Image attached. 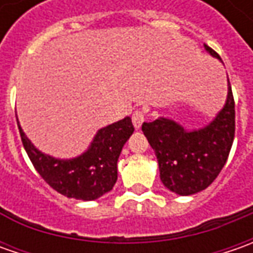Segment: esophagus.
Instances as JSON below:
<instances>
[{
  "mask_svg": "<svg viewBox=\"0 0 253 253\" xmlns=\"http://www.w3.org/2000/svg\"><path fill=\"white\" fill-rule=\"evenodd\" d=\"M143 121H145V114H143V111H142V110L133 111V114H132V122H133V126H135L136 129L141 128Z\"/></svg>",
  "mask_w": 253,
  "mask_h": 253,
  "instance_id": "obj_1",
  "label": "esophagus"
}]
</instances>
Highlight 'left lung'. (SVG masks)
<instances>
[{
  "label": "left lung",
  "instance_id": "left-lung-1",
  "mask_svg": "<svg viewBox=\"0 0 253 253\" xmlns=\"http://www.w3.org/2000/svg\"><path fill=\"white\" fill-rule=\"evenodd\" d=\"M204 47L221 60L210 46ZM142 131L158 158L165 187L180 196L207 189L228 159L235 135V102L229 80L225 105L204 128L187 131L173 120L161 117L143 122Z\"/></svg>",
  "mask_w": 253,
  "mask_h": 253
}]
</instances>
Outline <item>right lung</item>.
<instances>
[{
  "label": "right lung",
  "mask_w": 253,
  "mask_h": 253,
  "mask_svg": "<svg viewBox=\"0 0 253 253\" xmlns=\"http://www.w3.org/2000/svg\"><path fill=\"white\" fill-rule=\"evenodd\" d=\"M18 122V118H16ZM18 128L25 151L42 179L57 193L69 199H100L112 190L118 179L117 163L125 142L133 133L129 117L104 126L95 133L88 149L73 159H56L38 151L22 131Z\"/></svg>",
  "instance_id": "add662e5"
}]
</instances>
